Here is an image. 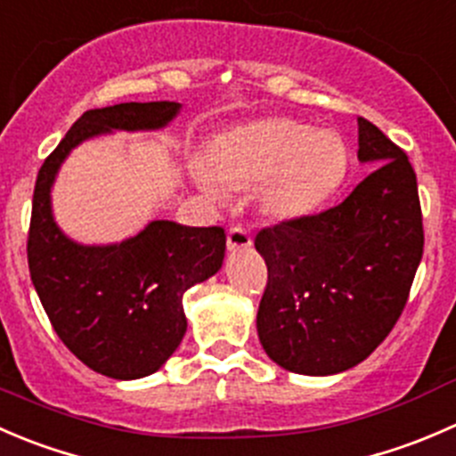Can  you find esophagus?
I'll return each instance as SVG.
<instances>
[{"instance_id": "34e87169", "label": "esophagus", "mask_w": 456, "mask_h": 456, "mask_svg": "<svg viewBox=\"0 0 456 456\" xmlns=\"http://www.w3.org/2000/svg\"><path fill=\"white\" fill-rule=\"evenodd\" d=\"M252 246V237L248 230L243 228H230L228 230V250L230 252H239V250H248Z\"/></svg>"}]
</instances>
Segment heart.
<instances>
[{
	"label": "heart",
	"mask_w": 456,
	"mask_h": 456,
	"mask_svg": "<svg viewBox=\"0 0 456 456\" xmlns=\"http://www.w3.org/2000/svg\"><path fill=\"white\" fill-rule=\"evenodd\" d=\"M197 186L215 201L256 188L268 217L313 213L348 173V151L335 130L310 128L290 117H268L219 134L208 159L191 166Z\"/></svg>",
	"instance_id": "obj_1"
}]
</instances>
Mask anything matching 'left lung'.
Wrapping results in <instances>:
<instances>
[{
  "label": "left lung",
  "mask_w": 456,
  "mask_h": 456,
  "mask_svg": "<svg viewBox=\"0 0 456 456\" xmlns=\"http://www.w3.org/2000/svg\"><path fill=\"white\" fill-rule=\"evenodd\" d=\"M357 126V157L372 173L335 208L255 237L268 265L259 341L297 375H337L370 357L403 313L423 255L408 157L368 119Z\"/></svg>",
  "instance_id": "1"
}]
</instances>
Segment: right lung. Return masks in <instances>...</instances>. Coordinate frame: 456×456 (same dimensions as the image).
Returning <instances> with one entry per match:
<instances>
[{"label":"right lung","mask_w":456,"mask_h":456,"mask_svg":"<svg viewBox=\"0 0 456 456\" xmlns=\"http://www.w3.org/2000/svg\"><path fill=\"white\" fill-rule=\"evenodd\" d=\"M177 102H128L86 110L39 168L28 230V268L39 301L66 348L112 379L159 370L186 335L183 292L224 264L226 232L151 222L110 246H84L53 217L51 188L75 146L112 130H157L177 117Z\"/></svg>","instance_id":"add662e5"}]
</instances>
